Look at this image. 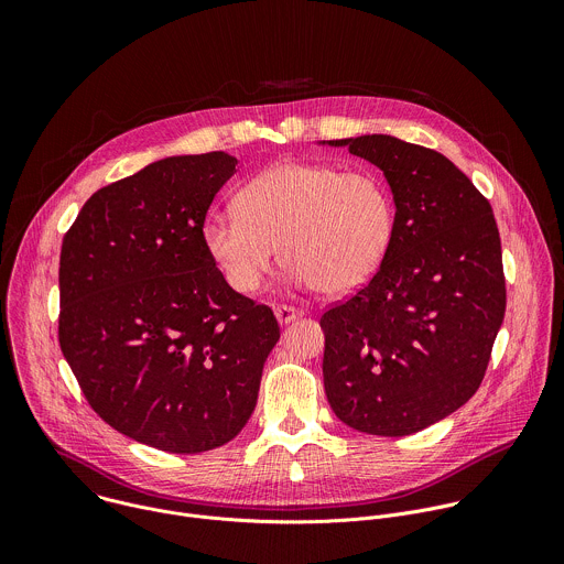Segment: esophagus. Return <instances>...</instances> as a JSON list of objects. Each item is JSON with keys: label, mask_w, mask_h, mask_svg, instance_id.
Masks as SVG:
<instances>
[{"label": "esophagus", "mask_w": 564, "mask_h": 564, "mask_svg": "<svg viewBox=\"0 0 564 564\" xmlns=\"http://www.w3.org/2000/svg\"><path fill=\"white\" fill-rule=\"evenodd\" d=\"M274 312H276V318H279L281 326H288V324H292L294 318L301 316V310L292 307V305H276Z\"/></svg>", "instance_id": "esophagus-1"}]
</instances>
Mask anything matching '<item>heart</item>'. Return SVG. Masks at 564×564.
I'll return each instance as SVG.
<instances>
[{"label":"heart","mask_w":564,"mask_h":564,"mask_svg":"<svg viewBox=\"0 0 564 564\" xmlns=\"http://www.w3.org/2000/svg\"><path fill=\"white\" fill-rule=\"evenodd\" d=\"M238 207L212 209L200 227L207 257L240 294L261 290L281 257L299 285L344 294L364 285L392 236V196L368 170L281 163L254 176Z\"/></svg>","instance_id":"1"}]
</instances>
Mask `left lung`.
Instances as JSON below:
<instances>
[{"instance_id": "1", "label": "left lung", "mask_w": 564, "mask_h": 564, "mask_svg": "<svg viewBox=\"0 0 564 564\" xmlns=\"http://www.w3.org/2000/svg\"><path fill=\"white\" fill-rule=\"evenodd\" d=\"M328 144L377 165L397 209L377 274L321 316L326 394L355 431L413 435L485 379L507 307L496 216L433 149L381 133Z\"/></svg>"}]
</instances>
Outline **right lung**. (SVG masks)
I'll use <instances>...</instances> for the list:
<instances>
[{"label":"right lung","mask_w":564,"mask_h":564,"mask_svg":"<svg viewBox=\"0 0 564 564\" xmlns=\"http://www.w3.org/2000/svg\"><path fill=\"white\" fill-rule=\"evenodd\" d=\"M238 160L172 155L98 189L64 234L59 348L91 409L167 453L234 440L281 333L227 285L200 227Z\"/></svg>","instance_id":"1"}]
</instances>
